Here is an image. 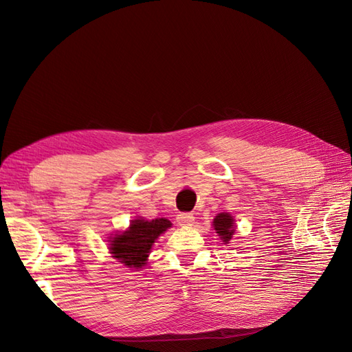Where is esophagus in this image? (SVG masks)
<instances>
[{
  "instance_id": "esophagus-1",
  "label": "esophagus",
  "mask_w": 352,
  "mask_h": 352,
  "mask_svg": "<svg viewBox=\"0 0 352 352\" xmlns=\"http://www.w3.org/2000/svg\"><path fill=\"white\" fill-rule=\"evenodd\" d=\"M193 221H195V218H193L192 213H180V214L177 216L178 226H182V227H189V226H192Z\"/></svg>"
}]
</instances>
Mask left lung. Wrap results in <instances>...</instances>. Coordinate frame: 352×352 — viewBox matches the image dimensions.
Here are the masks:
<instances>
[{
  "mask_svg": "<svg viewBox=\"0 0 352 352\" xmlns=\"http://www.w3.org/2000/svg\"><path fill=\"white\" fill-rule=\"evenodd\" d=\"M213 227L216 230V233L221 236L223 242H228L231 236L234 234V221L228 213H219L216 218L213 219Z\"/></svg>",
  "mask_w": 352,
  "mask_h": 352,
  "instance_id": "8db88e82",
  "label": "left lung"
}]
</instances>
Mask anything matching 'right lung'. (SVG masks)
<instances>
[{
    "instance_id": "add662e5",
    "label": "right lung",
    "mask_w": 352,
    "mask_h": 352,
    "mask_svg": "<svg viewBox=\"0 0 352 352\" xmlns=\"http://www.w3.org/2000/svg\"><path fill=\"white\" fill-rule=\"evenodd\" d=\"M172 223L164 219H134L130 228L118 234L110 241V251L116 260L129 267H142L145 265L149 250L154 241L163 231H166Z\"/></svg>"
}]
</instances>
